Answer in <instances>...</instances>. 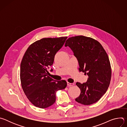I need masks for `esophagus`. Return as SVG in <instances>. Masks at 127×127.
Returning a JSON list of instances; mask_svg holds the SVG:
<instances>
[{"mask_svg": "<svg viewBox=\"0 0 127 127\" xmlns=\"http://www.w3.org/2000/svg\"><path fill=\"white\" fill-rule=\"evenodd\" d=\"M74 85V83H69V82H67V85L68 86H73Z\"/></svg>", "mask_w": 127, "mask_h": 127, "instance_id": "esophagus-1", "label": "esophagus"}]
</instances>
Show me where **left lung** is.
<instances>
[{
    "instance_id": "1",
    "label": "left lung",
    "mask_w": 127,
    "mask_h": 127,
    "mask_svg": "<svg viewBox=\"0 0 127 127\" xmlns=\"http://www.w3.org/2000/svg\"><path fill=\"white\" fill-rule=\"evenodd\" d=\"M65 46L73 51L79 72L88 76L87 82L76 83L81 93L75 100L84 105L95 103L106 93L111 82L112 69L107 53L99 42L84 35L68 38Z\"/></svg>"
}]
</instances>
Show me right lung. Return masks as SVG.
I'll return each mask as SVG.
<instances>
[{
	"label": "right lung",
	"instance_id": "obj_1",
	"mask_svg": "<svg viewBox=\"0 0 127 127\" xmlns=\"http://www.w3.org/2000/svg\"><path fill=\"white\" fill-rule=\"evenodd\" d=\"M67 38H43L32 44L24 54L21 63V85L27 98L36 107L52 105L56 101V92L67 86L65 80L55 81L50 77L47 70Z\"/></svg>",
	"mask_w": 127,
	"mask_h": 127
}]
</instances>
